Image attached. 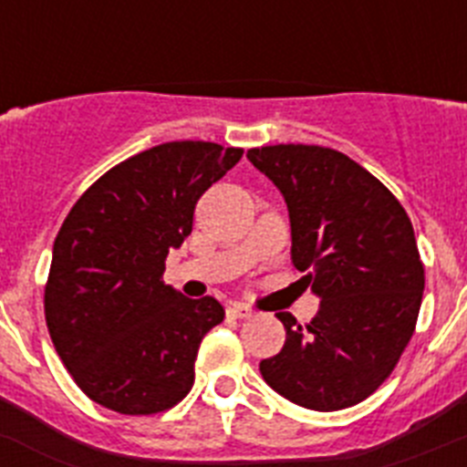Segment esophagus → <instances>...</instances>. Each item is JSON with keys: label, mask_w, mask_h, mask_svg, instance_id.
I'll return each mask as SVG.
<instances>
[{"label": "esophagus", "mask_w": 467, "mask_h": 467, "mask_svg": "<svg viewBox=\"0 0 467 467\" xmlns=\"http://www.w3.org/2000/svg\"><path fill=\"white\" fill-rule=\"evenodd\" d=\"M229 313L231 317H238V320H247V317H253L254 311L250 306H245V304H231L229 306Z\"/></svg>", "instance_id": "obj_1"}]
</instances>
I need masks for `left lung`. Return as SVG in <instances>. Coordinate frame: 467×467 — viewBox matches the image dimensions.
Wrapping results in <instances>:
<instances>
[{"mask_svg": "<svg viewBox=\"0 0 467 467\" xmlns=\"http://www.w3.org/2000/svg\"><path fill=\"white\" fill-rule=\"evenodd\" d=\"M247 159L283 193L292 264L320 299L306 327L292 313L264 381L316 411L353 407L377 390L410 344L423 296V264L398 198L346 154L317 144H274Z\"/></svg>", "mask_w": 467, "mask_h": 467, "instance_id": "1", "label": "left lung"}]
</instances>
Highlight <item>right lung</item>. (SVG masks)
Instances as JSON below:
<instances>
[{"label":"right lung","mask_w":467,"mask_h":467,"mask_svg":"<svg viewBox=\"0 0 467 467\" xmlns=\"http://www.w3.org/2000/svg\"><path fill=\"white\" fill-rule=\"evenodd\" d=\"M241 156L201 140L156 144L107 171L65 217L44 311L57 356L93 402L156 414L192 390L198 346L224 308L161 275L168 250L192 234L198 198Z\"/></svg>","instance_id":"right-lung-1"}]
</instances>
